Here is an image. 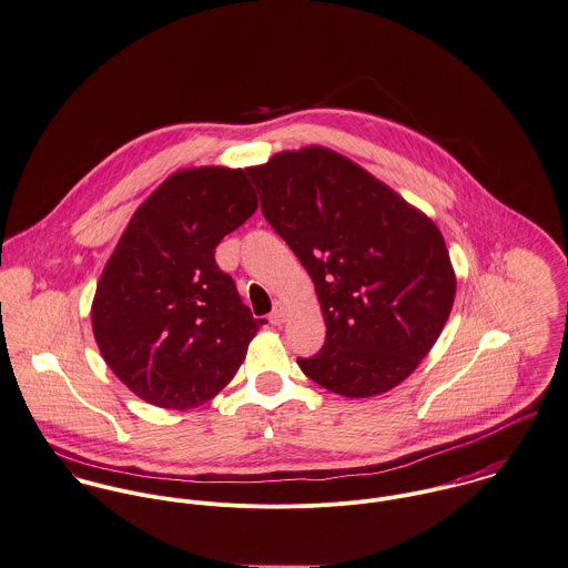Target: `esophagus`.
I'll return each instance as SVG.
<instances>
[{
    "instance_id": "1",
    "label": "esophagus",
    "mask_w": 568,
    "mask_h": 568,
    "mask_svg": "<svg viewBox=\"0 0 568 568\" xmlns=\"http://www.w3.org/2000/svg\"><path fill=\"white\" fill-rule=\"evenodd\" d=\"M270 322H272L274 326H281V324L285 322V312H283L281 307H276V310L270 314Z\"/></svg>"
}]
</instances>
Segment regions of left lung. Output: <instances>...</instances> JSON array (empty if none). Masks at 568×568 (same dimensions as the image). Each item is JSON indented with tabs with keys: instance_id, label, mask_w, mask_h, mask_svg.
Instances as JSON below:
<instances>
[{
	"instance_id": "8db88e82",
	"label": "left lung",
	"mask_w": 568,
	"mask_h": 568,
	"mask_svg": "<svg viewBox=\"0 0 568 568\" xmlns=\"http://www.w3.org/2000/svg\"><path fill=\"white\" fill-rule=\"evenodd\" d=\"M270 226L314 281L322 351L298 359L317 385L377 396L434 348L457 278L436 222L355 161L322 145L246 170Z\"/></svg>"
}]
</instances>
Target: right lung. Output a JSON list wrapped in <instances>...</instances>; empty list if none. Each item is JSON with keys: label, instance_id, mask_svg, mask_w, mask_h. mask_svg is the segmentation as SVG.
<instances>
[{"label": "right lung", "instance_id": "1", "mask_svg": "<svg viewBox=\"0 0 568 568\" xmlns=\"http://www.w3.org/2000/svg\"><path fill=\"white\" fill-rule=\"evenodd\" d=\"M256 211L244 170H179L132 213L95 287L98 348L132 394L163 409L211 400L235 377L265 320L215 263Z\"/></svg>", "mask_w": 568, "mask_h": 568}]
</instances>
